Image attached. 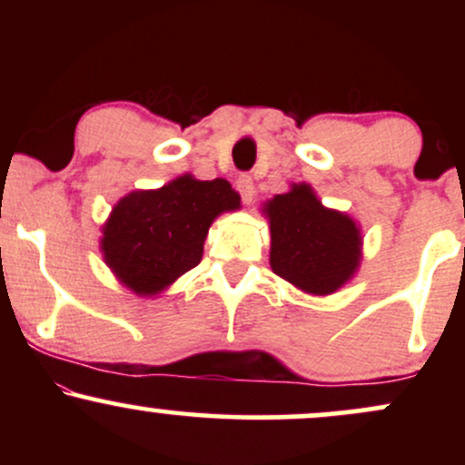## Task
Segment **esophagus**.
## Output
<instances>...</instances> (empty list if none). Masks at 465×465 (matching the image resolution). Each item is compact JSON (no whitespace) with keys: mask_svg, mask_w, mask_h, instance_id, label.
<instances>
[{"mask_svg":"<svg viewBox=\"0 0 465 465\" xmlns=\"http://www.w3.org/2000/svg\"><path fill=\"white\" fill-rule=\"evenodd\" d=\"M236 190L240 192V196H242L244 203H251L255 196V185H253V179L249 177V174H240L238 181H236Z\"/></svg>","mask_w":465,"mask_h":465,"instance_id":"1","label":"esophagus"}]
</instances>
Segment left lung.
Segmentation results:
<instances>
[{
  "label": "left lung",
  "mask_w": 465,
  "mask_h": 465,
  "mask_svg": "<svg viewBox=\"0 0 465 465\" xmlns=\"http://www.w3.org/2000/svg\"><path fill=\"white\" fill-rule=\"evenodd\" d=\"M271 269L312 295H330L361 262V233L351 218L325 210L308 185H295L266 205Z\"/></svg>",
  "instance_id": "left-lung-1"
}]
</instances>
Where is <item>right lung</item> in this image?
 <instances>
[{
  "label": "right lung",
  "mask_w": 465,
  "mask_h": 465,
  "mask_svg": "<svg viewBox=\"0 0 465 465\" xmlns=\"http://www.w3.org/2000/svg\"><path fill=\"white\" fill-rule=\"evenodd\" d=\"M236 207L240 196L225 179L185 174L162 190L133 192L103 229L106 264L137 295H154L201 262L212 221Z\"/></svg>",
  "instance_id": "right-lung-1"
}]
</instances>
